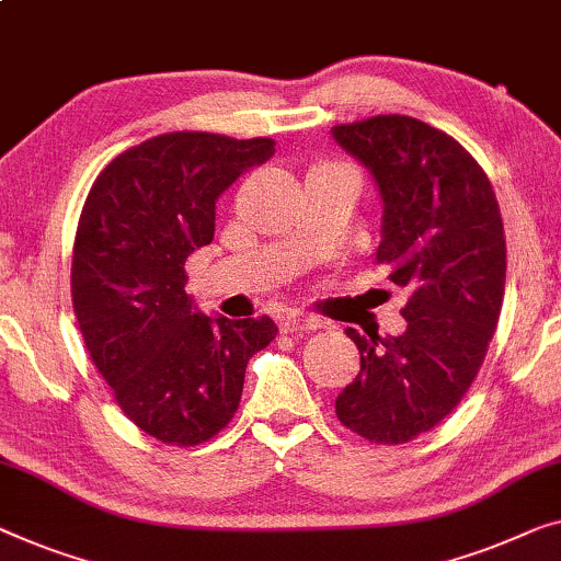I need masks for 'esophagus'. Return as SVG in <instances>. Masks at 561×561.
I'll return each instance as SVG.
<instances>
[{
  "mask_svg": "<svg viewBox=\"0 0 561 561\" xmlns=\"http://www.w3.org/2000/svg\"><path fill=\"white\" fill-rule=\"evenodd\" d=\"M280 329L286 331V334H300V331L323 329V321L316 319V316L290 311V313H283V316H280Z\"/></svg>",
  "mask_w": 561,
  "mask_h": 561,
  "instance_id": "1",
  "label": "esophagus"
}]
</instances>
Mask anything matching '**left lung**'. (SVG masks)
Here are the masks:
<instances>
[{
  "label": "left lung",
  "mask_w": 561,
  "mask_h": 561,
  "mask_svg": "<svg viewBox=\"0 0 561 561\" xmlns=\"http://www.w3.org/2000/svg\"><path fill=\"white\" fill-rule=\"evenodd\" d=\"M375 174L385 215L375 261L410 290L400 336L346 329L362 369L336 397V417L377 445L433 430L473 385L496 334L506 238L481 164L440 128L412 116H371L331 128Z\"/></svg>",
  "instance_id": "1"
}]
</instances>
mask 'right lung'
Masks as SVG:
<instances>
[{
	"mask_svg": "<svg viewBox=\"0 0 561 561\" xmlns=\"http://www.w3.org/2000/svg\"><path fill=\"white\" fill-rule=\"evenodd\" d=\"M273 139L172 131L118 153L88 192L72 242L80 334L124 415L169 445L207 443L240 408L271 316L194 311L184 263L215 238V202L273 157Z\"/></svg>",
	"mask_w": 561,
	"mask_h": 561,
	"instance_id": "right-lung-1",
	"label": "right lung"
}]
</instances>
